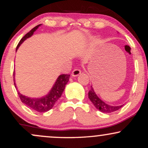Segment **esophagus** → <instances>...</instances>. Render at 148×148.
I'll list each match as a JSON object with an SVG mask.
<instances>
[{
  "instance_id": "34e87169",
  "label": "esophagus",
  "mask_w": 148,
  "mask_h": 148,
  "mask_svg": "<svg viewBox=\"0 0 148 148\" xmlns=\"http://www.w3.org/2000/svg\"><path fill=\"white\" fill-rule=\"evenodd\" d=\"M81 73V71L79 69H74V70L72 71V76H74V77H75V76H79Z\"/></svg>"
}]
</instances>
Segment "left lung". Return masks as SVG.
Instances as JSON below:
<instances>
[{
  "label": "left lung",
  "mask_w": 148,
  "mask_h": 148,
  "mask_svg": "<svg viewBox=\"0 0 148 148\" xmlns=\"http://www.w3.org/2000/svg\"><path fill=\"white\" fill-rule=\"evenodd\" d=\"M88 98L90 100L91 102L94 104V106H95L97 109L99 110L102 113H112V112L118 111V109H120L123 106V105H120V106H111V105L105 103L104 101H102L99 97L97 95L92 86L90 87V90L89 92H88Z\"/></svg>",
  "instance_id": "1"
}]
</instances>
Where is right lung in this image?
<instances>
[{"instance_id": "1", "label": "right lung", "mask_w": 148, "mask_h": 148, "mask_svg": "<svg viewBox=\"0 0 148 148\" xmlns=\"http://www.w3.org/2000/svg\"><path fill=\"white\" fill-rule=\"evenodd\" d=\"M42 24H39L36 25L30 32H28L26 35H25V36L22 37L21 40L18 42L17 47H16V51H17L18 47L21 46V44L26 39L31 37L33 35L34 32L36 31V30ZM14 75L15 73L14 72V86L17 89L16 84H15ZM69 77H70L69 74H61V75L58 77L55 84H53V86L51 89L50 90V91L49 92V93H47L45 96L41 97H29L25 96L21 94L18 92V95L19 96L22 102L24 103L25 105L30 107V108H32V109L35 110V111L37 112H40V113H45V112H47L49 111L50 109H51L56 102L58 101V99L62 95V93L63 92L66 84L69 81Z\"/></svg>"}]
</instances>
